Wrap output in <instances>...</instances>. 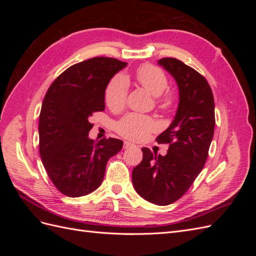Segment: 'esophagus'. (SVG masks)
<instances>
[{"instance_id":"esophagus-1","label":"esophagus","mask_w":256,"mask_h":256,"mask_svg":"<svg viewBox=\"0 0 256 256\" xmlns=\"http://www.w3.org/2000/svg\"><path fill=\"white\" fill-rule=\"evenodd\" d=\"M132 146H134V144L127 142V141L124 142V148H130V147H132Z\"/></svg>"}]
</instances>
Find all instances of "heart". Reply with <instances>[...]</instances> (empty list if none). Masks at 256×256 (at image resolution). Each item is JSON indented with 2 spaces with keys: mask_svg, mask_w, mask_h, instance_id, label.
Here are the masks:
<instances>
[{
  "mask_svg": "<svg viewBox=\"0 0 256 256\" xmlns=\"http://www.w3.org/2000/svg\"><path fill=\"white\" fill-rule=\"evenodd\" d=\"M136 78L144 88L148 90L154 97H158L159 106L168 109L173 104V97L166 94L164 97L161 95L168 88V79L164 72L160 68L145 64L138 69ZM128 94V81L122 74L115 76L108 84L104 92L106 104L111 110H120L125 106ZM157 125L148 116L130 113L122 118L116 124V130L124 138L130 140H143L152 131L156 130Z\"/></svg>",
  "mask_w": 256,
  "mask_h": 256,
  "instance_id": "heart-1",
  "label": "heart"
}]
</instances>
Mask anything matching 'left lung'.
<instances>
[{
	"instance_id": "8db88e82",
	"label": "left lung",
	"mask_w": 256,
	"mask_h": 256,
	"mask_svg": "<svg viewBox=\"0 0 256 256\" xmlns=\"http://www.w3.org/2000/svg\"><path fill=\"white\" fill-rule=\"evenodd\" d=\"M158 64L174 78L180 102L171 125L156 140L170 144L166 154L156 156L143 147L132 184L144 200L164 206L180 198L202 171L216 120L212 92L202 74L173 58H161Z\"/></svg>"
}]
</instances>
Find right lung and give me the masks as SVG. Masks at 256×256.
<instances>
[{"mask_svg":"<svg viewBox=\"0 0 256 256\" xmlns=\"http://www.w3.org/2000/svg\"><path fill=\"white\" fill-rule=\"evenodd\" d=\"M127 66L111 58H92L67 68L46 94L40 115V154L58 191L83 196L102 184L106 162L122 147L118 138L90 140L88 118L104 110V92Z\"/></svg>","mask_w":256,"mask_h":256,"instance_id":"obj_1","label":"right lung"}]
</instances>
